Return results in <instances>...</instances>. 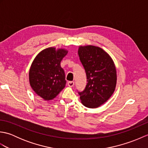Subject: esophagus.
<instances>
[{"label":"esophagus","instance_id":"1","mask_svg":"<svg viewBox=\"0 0 148 148\" xmlns=\"http://www.w3.org/2000/svg\"><path fill=\"white\" fill-rule=\"evenodd\" d=\"M67 85H68L69 86H70V87L74 86V81H69V82L67 83Z\"/></svg>","mask_w":148,"mask_h":148}]
</instances>
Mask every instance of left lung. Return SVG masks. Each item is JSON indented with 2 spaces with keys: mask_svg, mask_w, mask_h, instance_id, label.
<instances>
[{
  "mask_svg": "<svg viewBox=\"0 0 148 148\" xmlns=\"http://www.w3.org/2000/svg\"><path fill=\"white\" fill-rule=\"evenodd\" d=\"M78 55L88 81L85 89L79 93L81 103L88 108H99L115 90L117 74L114 63L108 53L98 46H80Z\"/></svg>",
  "mask_w": 148,
  "mask_h": 148,
  "instance_id": "obj_1",
  "label": "left lung"
}]
</instances>
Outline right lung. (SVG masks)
I'll return each instance as SVG.
<instances>
[{"mask_svg":"<svg viewBox=\"0 0 148 148\" xmlns=\"http://www.w3.org/2000/svg\"><path fill=\"white\" fill-rule=\"evenodd\" d=\"M67 53V49L50 47L39 53L32 62L29 71L30 86L44 100L55 98L65 88V72L60 63Z\"/></svg>","mask_w":148,"mask_h":148,"instance_id":"1","label":"right lung"}]
</instances>
